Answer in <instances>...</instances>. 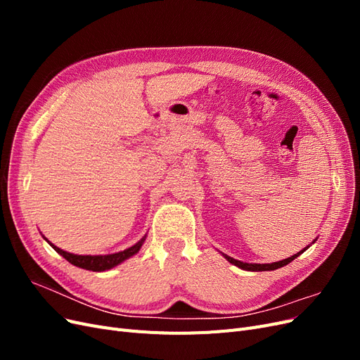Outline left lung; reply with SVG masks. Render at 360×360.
Listing matches in <instances>:
<instances>
[{
	"label": "left lung",
	"mask_w": 360,
	"mask_h": 360,
	"mask_svg": "<svg viewBox=\"0 0 360 360\" xmlns=\"http://www.w3.org/2000/svg\"><path fill=\"white\" fill-rule=\"evenodd\" d=\"M304 249H308V246L304 248ZM304 249L299 250L297 254H294V255H291V257H288V258H285V259L276 261V263H270V264H252V263H243V261L234 259V258L228 257V255H225V254H222V255H224L228 261H230L231 264H234V266H237V267H240V269H243V270H249V271H266V270H276V269H279V267H284V266H287L288 263H291V261H292L294 258H297L300 254H303V250H304Z\"/></svg>",
	"instance_id": "1"
}]
</instances>
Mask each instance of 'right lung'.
<instances>
[{"instance_id": "add662e5", "label": "right lung", "mask_w": 360, "mask_h": 360, "mask_svg": "<svg viewBox=\"0 0 360 360\" xmlns=\"http://www.w3.org/2000/svg\"><path fill=\"white\" fill-rule=\"evenodd\" d=\"M43 238H45V240L53 249H56L61 257L66 258L70 264H73L76 267L85 269V270L105 271V270H110V269L118 266L120 263H123L124 259L134 257L138 252V250L141 249V246H143V243L146 240V236L141 238L138 243H135L134 246H130V248L122 250V252H115V254H110V255H76V254H70V252H66V250L57 248L56 245H52L46 237H43Z\"/></svg>"}]
</instances>
